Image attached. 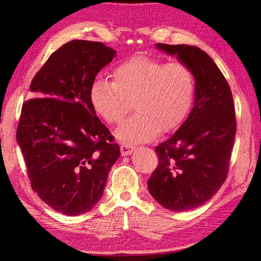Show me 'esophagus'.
<instances>
[{
  "instance_id": "obj_1",
  "label": "esophagus",
  "mask_w": 261,
  "mask_h": 261,
  "mask_svg": "<svg viewBox=\"0 0 261 261\" xmlns=\"http://www.w3.org/2000/svg\"><path fill=\"white\" fill-rule=\"evenodd\" d=\"M133 152H134L133 146H130V145H128V144H123L122 146H121V154H122L123 156L129 155Z\"/></svg>"
}]
</instances>
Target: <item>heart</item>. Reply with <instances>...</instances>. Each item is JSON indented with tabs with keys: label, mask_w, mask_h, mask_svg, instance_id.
<instances>
[{
	"label": "heart",
	"mask_w": 261,
	"mask_h": 261,
	"mask_svg": "<svg viewBox=\"0 0 261 261\" xmlns=\"http://www.w3.org/2000/svg\"><path fill=\"white\" fill-rule=\"evenodd\" d=\"M113 78H96L89 98L95 113L112 124L121 122L133 103L137 113L115 132L120 141L147 142L160 130L176 129L190 112L195 78L184 64L139 56L120 63Z\"/></svg>",
	"instance_id": "b5f03b06"
}]
</instances>
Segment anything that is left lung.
I'll return each mask as SVG.
<instances>
[{
    "label": "left lung",
    "mask_w": 261,
    "mask_h": 261,
    "mask_svg": "<svg viewBox=\"0 0 261 261\" xmlns=\"http://www.w3.org/2000/svg\"><path fill=\"white\" fill-rule=\"evenodd\" d=\"M155 47L191 70L195 98L187 120L155 147L159 163L147 187L164 208L187 212L209 201L226 180L237 133L233 96L215 62L201 48L166 44Z\"/></svg>",
    "instance_id": "left-lung-1"
}]
</instances>
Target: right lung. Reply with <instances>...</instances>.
Returning <instances> with one entry per match:
<instances>
[{"mask_svg": "<svg viewBox=\"0 0 261 261\" xmlns=\"http://www.w3.org/2000/svg\"><path fill=\"white\" fill-rule=\"evenodd\" d=\"M116 56L102 42L72 40L53 52L31 83L16 132L33 190L67 216L97 204L109 171L120 158L89 91Z\"/></svg>", "mask_w": 261, "mask_h": 261, "instance_id": "right-lung-1", "label": "right lung"}]
</instances>
